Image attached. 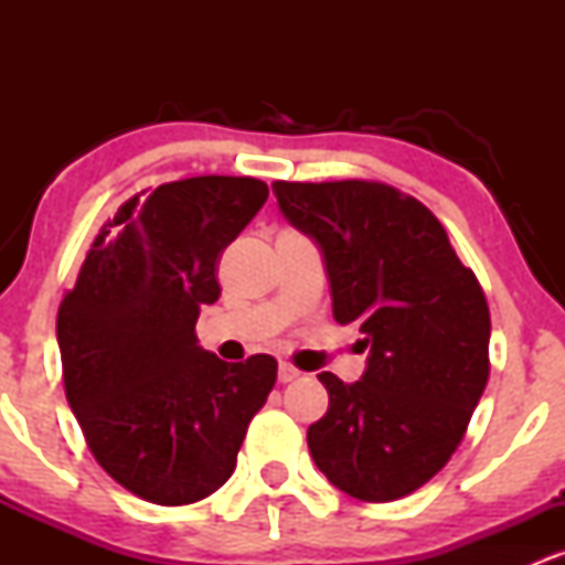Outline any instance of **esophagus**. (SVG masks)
I'll return each instance as SVG.
<instances>
[{
    "label": "esophagus",
    "mask_w": 565,
    "mask_h": 565,
    "mask_svg": "<svg viewBox=\"0 0 565 565\" xmlns=\"http://www.w3.org/2000/svg\"><path fill=\"white\" fill-rule=\"evenodd\" d=\"M297 377H300V369L287 364V361H281V364H278V382H284V385H287V382H295Z\"/></svg>",
    "instance_id": "esophagus-1"
}]
</instances>
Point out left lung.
I'll use <instances>...</instances> for the list:
<instances>
[{
  "label": "left lung",
  "mask_w": 565,
  "mask_h": 565,
  "mask_svg": "<svg viewBox=\"0 0 565 565\" xmlns=\"http://www.w3.org/2000/svg\"><path fill=\"white\" fill-rule=\"evenodd\" d=\"M284 217L319 244L337 323H355L364 377L319 380L327 414L308 427L316 468L361 502H393L430 481L462 444L489 380L491 319L476 274L438 217L374 180L287 183Z\"/></svg>",
  "instance_id": "left-lung-1"
}]
</instances>
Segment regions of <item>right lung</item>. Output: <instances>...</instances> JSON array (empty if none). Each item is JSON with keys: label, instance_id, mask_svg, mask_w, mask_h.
I'll use <instances>...</instances> for the list:
<instances>
[{"label": "right lung", "instance_id": "obj_1", "mask_svg": "<svg viewBox=\"0 0 565 565\" xmlns=\"http://www.w3.org/2000/svg\"><path fill=\"white\" fill-rule=\"evenodd\" d=\"M265 199L263 180L228 174L138 193L97 233L57 310L71 412L97 465L146 502L217 491L276 385L274 355L225 364L196 340L220 255Z\"/></svg>", "mask_w": 565, "mask_h": 565}]
</instances>
